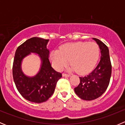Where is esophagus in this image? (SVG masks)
<instances>
[{"label":"esophagus","instance_id":"1","mask_svg":"<svg viewBox=\"0 0 125 125\" xmlns=\"http://www.w3.org/2000/svg\"><path fill=\"white\" fill-rule=\"evenodd\" d=\"M62 75H63V77H70V74H66V73H63Z\"/></svg>","mask_w":125,"mask_h":125}]
</instances>
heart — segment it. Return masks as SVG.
Returning a JSON list of instances; mask_svg holds the SVG:
<instances>
[{
    "mask_svg": "<svg viewBox=\"0 0 125 125\" xmlns=\"http://www.w3.org/2000/svg\"><path fill=\"white\" fill-rule=\"evenodd\" d=\"M100 50L95 42L68 43L60 46L59 50L51 51L50 59L55 70H62L70 60L71 71L86 74L94 68L97 62Z\"/></svg>",
    "mask_w": 125,
    "mask_h": 125,
    "instance_id": "1",
    "label": "heart"
}]
</instances>
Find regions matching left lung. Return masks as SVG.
Segmentation results:
<instances>
[{"label": "left lung", "mask_w": 125, "mask_h": 125, "mask_svg": "<svg viewBox=\"0 0 125 125\" xmlns=\"http://www.w3.org/2000/svg\"><path fill=\"white\" fill-rule=\"evenodd\" d=\"M99 45L101 58L95 69L88 75L79 77L80 83L74 88L75 94L85 100H93L105 92L110 82L112 66L108 46L96 38H93Z\"/></svg>", "instance_id": "obj_1"}]
</instances>
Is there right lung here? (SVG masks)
Listing matches in <instances>:
<instances>
[{
    "instance_id": "right-lung-1",
    "label": "right lung",
    "mask_w": 125,
    "mask_h": 125,
    "mask_svg": "<svg viewBox=\"0 0 125 125\" xmlns=\"http://www.w3.org/2000/svg\"><path fill=\"white\" fill-rule=\"evenodd\" d=\"M48 39L34 37L28 39L17 48L12 65V76L17 90L26 100L34 103H42L51 97L58 80L62 77L51 66L50 51L46 48ZM34 52L42 59L40 71L34 77L29 78L22 73L21 62L26 55Z\"/></svg>"
}]
</instances>
